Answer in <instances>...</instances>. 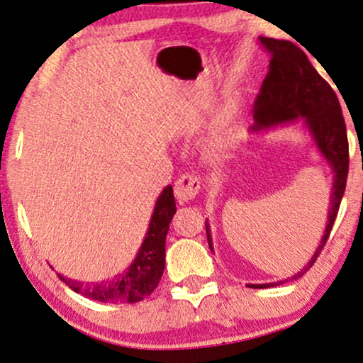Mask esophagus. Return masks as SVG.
<instances>
[{
	"mask_svg": "<svg viewBox=\"0 0 363 363\" xmlns=\"http://www.w3.org/2000/svg\"><path fill=\"white\" fill-rule=\"evenodd\" d=\"M199 191L201 181L199 177L194 176V174H184V176L179 177L176 184H174V194H176L177 199L182 202L192 201L197 194H199Z\"/></svg>",
	"mask_w": 363,
	"mask_h": 363,
	"instance_id": "1",
	"label": "esophagus"
}]
</instances>
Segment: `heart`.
<instances>
[{
	"label": "heart",
	"instance_id": "obj_1",
	"mask_svg": "<svg viewBox=\"0 0 363 363\" xmlns=\"http://www.w3.org/2000/svg\"><path fill=\"white\" fill-rule=\"evenodd\" d=\"M240 109H242V101L239 98L230 99V103L225 106L224 113H222L219 124H217L216 131L212 133V136L207 141V149L212 154H222L230 147V144L234 143V133H232V123L238 118Z\"/></svg>",
	"mask_w": 363,
	"mask_h": 363
}]
</instances>
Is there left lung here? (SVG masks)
Wrapping results in <instances>:
<instances>
[{
    "mask_svg": "<svg viewBox=\"0 0 363 363\" xmlns=\"http://www.w3.org/2000/svg\"><path fill=\"white\" fill-rule=\"evenodd\" d=\"M260 45L269 51L270 66L262 88L254 103L252 131L272 128V125L294 123L303 119L311 131L318 151L333 172V186L328 206L327 227L320 245L301 272L292 277L270 284H247L252 289H267L302 277L315 262L322 252L332 225L339 214L340 201L344 197L347 174H349V141H347L345 121L342 116L339 98L330 84L311 65L306 52L291 41H280L274 38H259ZM207 242L212 250L209 224L206 222Z\"/></svg>",
    "mask_w": 363,
    "mask_h": 363,
    "instance_id": "left-lung-1",
    "label": "left lung"
}]
</instances>
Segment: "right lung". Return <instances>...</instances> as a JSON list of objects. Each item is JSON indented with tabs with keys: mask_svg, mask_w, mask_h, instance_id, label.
I'll return each instance as SVG.
<instances>
[{
	"mask_svg": "<svg viewBox=\"0 0 363 363\" xmlns=\"http://www.w3.org/2000/svg\"><path fill=\"white\" fill-rule=\"evenodd\" d=\"M176 214L172 187H164L157 197L144 242L128 270L106 282H77L60 275V279L76 294L98 302L136 303L156 291L166 264V235Z\"/></svg>",
	"mask_w": 363,
	"mask_h": 363,
	"instance_id": "1",
	"label": "right lung"
}]
</instances>
